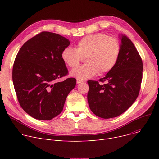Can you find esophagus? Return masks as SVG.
<instances>
[{
  "instance_id": "esophagus-1",
  "label": "esophagus",
  "mask_w": 159,
  "mask_h": 159,
  "mask_svg": "<svg viewBox=\"0 0 159 159\" xmlns=\"http://www.w3.org/2000/svg\"><path fill=\"white\" fill-rule=\"evenodd\" d=\"M84 81L82 80H80V79H77V84H80V83H82Z\"/></svg>"
}]
</instances>
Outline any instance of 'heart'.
<instances>
[{"mask_svg": "<svg viewBox=\"0 0 159 159\" xmlns=\"http://www.w3.org/2000/svg\"><path fill=\"white\" fill-rule=\"evenodd\" d=\"M120 49L116 38L97 33L83 37L79 41L76 49L71 47L64 49L61 57L64 62L72 69L77 68L85 57L87 63L71 72L73 77L85 80L98 71L103 74L111 71L118 61Z\"/></svg>", "mask_w": 159, "mask_h": 159, "instance_id": "b5f03b06", "label": "heart"}]
</instances>
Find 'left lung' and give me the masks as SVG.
I'll use <instances>...</instances> for the list:
<instances>
[{
	"label": "left lung",
	"instance_id": "left-lung-1",
	"mask_svg": "<svg viewBox=\"0 0 159 159\" xmlns=\"http://www.w3.org/2000/svg\"><path fill=\"white\" fill-rule=\"evenodd\" d=\"M120 38V53L114 68L98 81H88L90 110L103 119L126 111L137 99L143 79V61L135 46L125 35ZM99 81L107 83L101 85Z\"/></svg>",
	"mask_w": 159,
	"mask_h": 159
}]
</instances>
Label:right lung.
Listing matches in <instances>:
<instances>
[{"instance_id":"1","label":"right lung","mask_w":159,"mask_h":159,"mask_svg":"<svg viewBox=\"0 0 159 159\" xmlns=\"http://www.w3.org/2000/svg\"><path fill=\"white\" fill-rule=\"evenodd\" d=\"M68 39L43 31L25 43L14 61L12 79L18 101L33 118L49 120L59 115L76 79H58L68 74L61 54Z\"/></svg>"}]
</instances>
